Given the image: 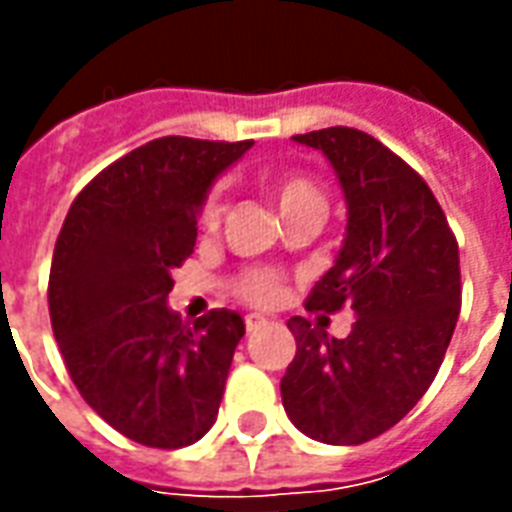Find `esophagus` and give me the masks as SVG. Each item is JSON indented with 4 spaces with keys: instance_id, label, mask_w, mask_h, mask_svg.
Listing matches in <instances>:
<instances>
[{
    "instance_id": "esophagus-1",
    "label": "esophagus",
    "mask_w": 512,
    "mask_h": 512,
    "mask_svg": "<svg viewBox=\"0 0 512 512\" xmlns=\"http://www.w3.org/2000/svg\"><path fill=\"white\" fill-rule=\"evenodd\" d=\"M246 332H257V329H263L266 326V318L263 315H246Z\"/></svg>"
}]
</instances>
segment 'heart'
Instances as JSON below:
<instances>
[{"label": "heart", "mask_w": 512, "mask_h": 512, "mask_svg": "<svg viewBox=\"0 0 512 512\" xmlns=\"http://www.w3.org/2000/svg\"><path fill=\"white\" fill-rule=\"evenodd\" d=\"M263 189L271 200L277 202L279 213L285 219H296L301 213H318L321 216L326 208L323 200V189L318 186V180L299 172V169H282V172H271L263 178ZM222 197L219 191H211L200 205V230L202 233L213 235L222 224ZM235 299L246 301V304H255V307H268L282 296L285 290V277L279 274L277 268H246L238 277L233 279Z\"/></svg>", "instance_id": "obj_1"}]
</instances>
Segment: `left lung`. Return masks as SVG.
I'll return each instance as SVG.
<instances>
[{
    "label": "left lung",
    "instance_id": "1",
    "mask_svg": "<svg viewBox=\"0 0 512 512\" xmlns=\"http://www.w3.org/2000/svg\"><path fill=\"white\" fill-rule=\"evenodd\" d=\"M321 150L348 202L345 244L307 296L310 312H354L345 340L290 318L296 356L282 378L290 422L323 444H365L397 425L433 378L461 312V260L419 172L365 131L293 136Z\"/></svg>",
    "mask_w": 512,
    "mask_h": 512
}]
</instances>
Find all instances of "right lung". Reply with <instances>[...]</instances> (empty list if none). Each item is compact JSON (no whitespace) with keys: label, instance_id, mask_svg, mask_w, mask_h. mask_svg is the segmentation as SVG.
<instances>
[{"label":"right lung","instance_id":"right-lung-1","mask_svg":"<svg viewBox=\"0 0 512 512\" xmlns=\"http://www.w3.org/2000/svg\"><path fill=\"white\" fill-rule=\"evenodd\" d=\"M249 147L153 139L98 172L62 222L51 329L87 406L136 444L189 447L216 422L244 318L211 310L189 326L167 296L172 268L194 252L211 183Z\"/></svg>","mask_w":512,"mask_h":512}]
</instances>
